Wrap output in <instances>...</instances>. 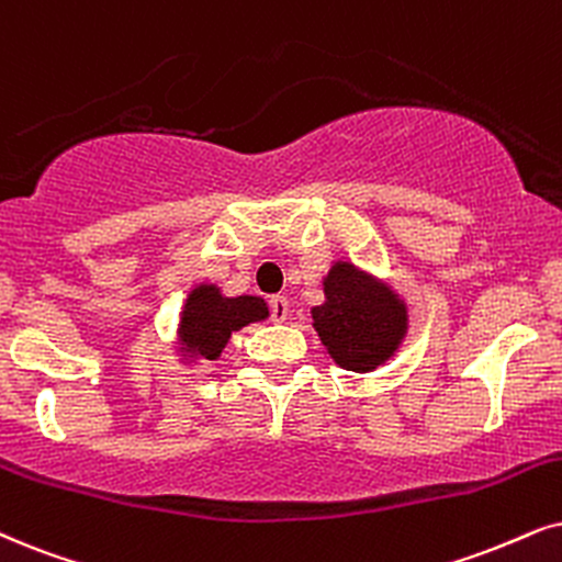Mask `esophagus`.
Here are the masks:
<instances>
[{
	"label": "esophagus",
	"mask_w": 562,
	"mask_h": 562,
	"mask_svg": "<svg viewBox=\"0 0 562 562\" xmlns=\"http://www.w3.org/2000/svg\"><path fill=\"white\" fill-rule=\"evenodd\" d=\"M269 305H272V322H274V324L288 322L290 303H288V297H285V295H274L272 301H269Z\"/></svg>",
	"instance_id": "esophagus-1"
}]
</instances>
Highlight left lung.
<instances>
[{"label": "left lung", "mask_w": 562, "mask_h": 562, "mask_svg": "<svg viewBox=\"0 0 562 562\" xmlns=\"http://www.w3.org/2000/svg\"><path fill=\"white\" fill-rule=\"evenodd\" d=\"M322 288L324 303L311 308V318L334 363L352 373L386 366L409 331L407 301L392 282L350 259H334Z\"/></svg>", "instance_id": "left-lung-1"}]
</instances>
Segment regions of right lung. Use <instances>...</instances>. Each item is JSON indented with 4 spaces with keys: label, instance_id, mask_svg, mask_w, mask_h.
Masks as SVG:
<instances>
[{
    "label": "right lung",
    "instance_id": "right-lung-1",
    "mask_svg": "<svg viewBox=\"0 0 562 562\" xmlns=\"http://www.w3.org/2000/svg\"><path fill=\"white\" fill-rule=\"evenodd\" d=\"M269 305L259 295H225L217 282H196L189 288L176 324L173 352L181 366L196 368L217 360L236 331L248 324L267 322Z\"/></svg>",
    "mask_w": 562,
    "mask_h": 562
}]
</instances>
